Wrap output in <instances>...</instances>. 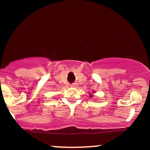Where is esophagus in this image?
<instances>
[{
	"label": "esophagus",
	"instance_id": "34e87169",
	"mask_svg": "<svg viewBox=\"0 0 150 150\" xmlns=\"http://www.w3.org/2000/svg\"><path fill=\"white\" fill-rule=\"evenodd\" d=\"M72 87H76L77 84H76V83H73V84L72 85Z\"/></svg>",
	"mask_w": 150,
	"mask_h": 150
}]
</instances>
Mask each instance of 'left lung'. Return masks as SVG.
<instances>
[{
    "mask_svg": "<svg viewBox=\"0 0 150 150\" xmlns=\"http://www.w3.org/2000/svg\"><path fill=\"white\" fill-rule=\"evenodd\" d=\"M93 93H95V92H93ZM91 96H91H92V95H91V96Z\"/></svg>",
    "mask_w": 150,
    "mask_h": 150,
    "instance_id": "1",
    "label": "left lung"
}]
</instances>
